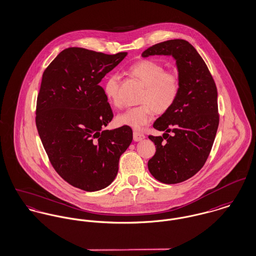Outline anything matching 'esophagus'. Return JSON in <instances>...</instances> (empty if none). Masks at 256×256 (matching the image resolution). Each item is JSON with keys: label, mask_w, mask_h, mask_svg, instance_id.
<instances>
[{"label": "esophagus", "mask_w": 256, "mask_h": 256, "mask_svg": "<svg viewBox=\"0 0 256 256\" xmlns=\"http://www.w3.org/2000/svg\"><path fill=\"white\" fill-rule=\"evenodd\" d=\"M146 138L144 137V134H142L140 132H138V131H134V133H133V139L135 142H139V140H144Z\"/></svg>", "instance_id": "obj_1"}]
</instances>
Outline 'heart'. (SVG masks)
<instances>
[{
  "mask_svg": "<svg viewBox=\"0 0 256 256\" xmlns=\"http://www.w3.org/2000/svg\"><path fill=\"white\" fill-rule=\"evenodd\" d=\"M162 64L152 60H142L129 68V73L144 86L140 98V104L127 108L116 116L118 124L140 129L150 123L154 112H168L180 93V78L177 73L164 71ZM119 75L110 74L104 82V93L114 106L119 104L118 86Z\"/></svg>",
  "mask_w": 256,
  "mask_h": 256,
  "instance_id": "obj_1",
  "label": "heart"
}]
</instances>
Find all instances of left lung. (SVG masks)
<instances>
[{"mask_svg":"<svg viewBox=\"0 0 256 256\" xmlns=\"http://www.w3.org/2000/svg\"><path fill=\"white\" fill-rule=\"evenodd\" d=\"M154 54L176 60L180 93L173 106L154 123V129L164 133L148 136L156 152L148 167L160 182L177 184L196 174L210 156L219 125L217 88L204 60L186 40L156 44L142 56Z\"/></svg>","mask_w":256,"mask_h":256,"instance_id":"1","label":"left lung"}]
</instances>
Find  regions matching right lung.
<instances>
[{
  "mask_svg": "<svg viewBox=\"0 0 256 256\" xmlns=\"http://www.w3.org/2000/svg\"><path fill=\"white\" fill-rule=\"evenodd\" d=\"M126 56L68 48L43 73L36 108L40 139L58 175L83 190L112 183L119 158L133 140L129 126L104 130L114 114L98 85Z\"/></svg>",
  "mask_w": 256,
  "mask_h": 256,
  "instance_id": "add662e5",
  "label": "right lung"
}]
</instances>
